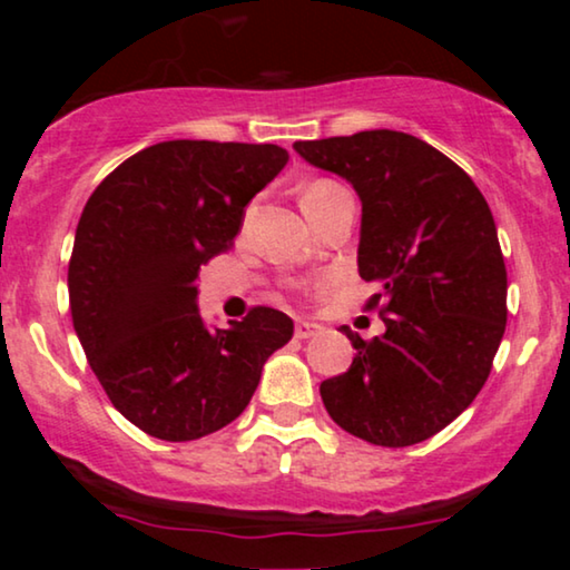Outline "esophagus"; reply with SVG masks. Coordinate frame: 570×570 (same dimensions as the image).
Here are the masks:
<instances>
[{
    "label": "esophagus",
    "mask_w": 570,
    "mask_h": 570,
    "mask_svg": "<svg viewBox=\"0 0 570 570\" xmlns=\"http://www.w3.org/2000/svg\"><path fill=\"white\" fill-rule=\"evenodd\" d=\"M318 332H322V326L314 322H306V318H298V322H295V337L298 340H311L316 337Z\"/></svg>",
    "instance_id": "obj_1"
}]
</instances>
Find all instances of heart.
<instances>
[{
    "label": "heart",
    "mask_w": 570,
    "mask_h": 570,
    "mask_svg": "<svg viewBox=\"0 0 570 570\" xmlns=\"http://www.w3.org/2000/svg\"><path fill=\"white\" fill-rule=\"evenodd\" d=\"M345 189L337 181H330V178H316V181H311L306 189L301 194V205L306 209V215H314L316 209H322L326 202L332 197H337Z\"/></svg>",
    "instance_id": "obj_1"
}]
</instances>
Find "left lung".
<instances>
[{"label":"left lung","instance_id":"obj_1","mask_svg":"<svg viewBox=\"0 0 570 570\" xmlns=\"http://www.w3.org/2000/svg\"><path fill=\"white\" fill-rule=\"evenodd\" d=\"M311 166L353 184L363 205L357 272L386 332L318 386L342 431L412 446L470 407L505 332V264L493 213L454 160L392 129L295 142Z\"/></svg>","mask_w":570,"mask_h":570}]
</instances>
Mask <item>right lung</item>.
Returning <instances> with one entry per match:
<instances>
[{"mask_svg": "<svg viewBox=\"0 0 570 570\" xmlns=\"http://www.w3.org/2000/svg\"><path fill=\"white\" fill-rule=\"evenodd\" d=\"M287 163L277 145L170 139L145 147L90 194L69 259V308L108 400L160 441L233 423L293 322L254 306L230 330L197 311L199 267L228 252L244 209Z\"/></svg>", "mask_w": 570, "mask_h": 570, "instance_id": "right-lung-1", "label": "right lung"}]
</instances>
